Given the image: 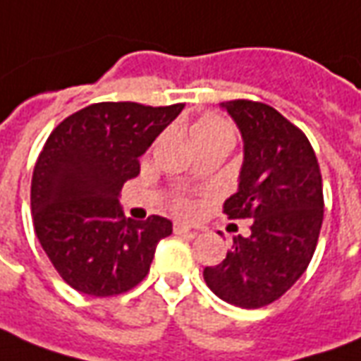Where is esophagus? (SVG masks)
I'll list each match as a JSON object with an SVG mask.
<instances>
[{
  "instance_id": "esophagus-1",
  "label": "esophagus",
  "mask_w": 361,
  "mask_h": 361,
  "mask_svg": "<svg viewBox=\"0 0 361 361\" xmlns=\"http://www.w3.org/2000/svg\"><path fill=\"white\" fill-rule=\"evenodd\" d=\"M173 231H176V233H191V235H197V231H195V229L189 228L188 224H181V221H176V224H173Z\"/></svg>"
}]
</instances>
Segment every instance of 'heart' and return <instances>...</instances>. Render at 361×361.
I'll use <instances>...</instances> for the list:
<instances>
[{
    "instance_id": "1",
    "label": "heart",
    "mask_w": 361,
    "mask_h": 361,
    "mask_svg": "<svg viewBox=\"0 0 361 361\" xmlns=\"http://www.w3.org/2000/svg\"><path fill=\"white\" fill-rule=\"evenodd\" d=\"M191 137H193V143H197V141L208 140V137H233V133H231V128L218 116H202L191 128ZM178 210L188 212V210H191V202L180 201L178 202Z\"/></svg>"
}]
</instances>
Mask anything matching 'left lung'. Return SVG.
<instances>
[{
	"mask_svg": "<svg viewBox=\"0 0 361 361\" xmlns=\"http://www.w3.org/2000/svg\"><path fill=\"white\" fill-rule=\"evenodd\" d=\"M220 106L243 137L239 185L224 212L231 220L250 218L252 226L202 276L221 300L260 308L285 295L314 256L323 221L322 172L308 137L274 106L245 99Z\"/></svg>",
	"mask_w": 361,
	"mask_h": 361,
	"instance_id": "8db88e82",
	"label": "left lung"
}]
</instances>
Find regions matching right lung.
<instances>
[{
    "label": "right lung",
    "mask_w": 361,
    "mask_h": 361,
    "mask_svg": "<svg viewBox=\"0 0 361 361\" xmlns=\"http://www.w3.org/2000/svg\"><path fill=\"white\" fill-rule=\"evenodd\" d=\"M183 106L95 103L47 137L32 176V218L39 245L72 289L113 296L147 276L172 221L126 220L120 189L140 173V157Z\"/></svg>",
    "instance_id": "obj_1"
}]
</instances>
